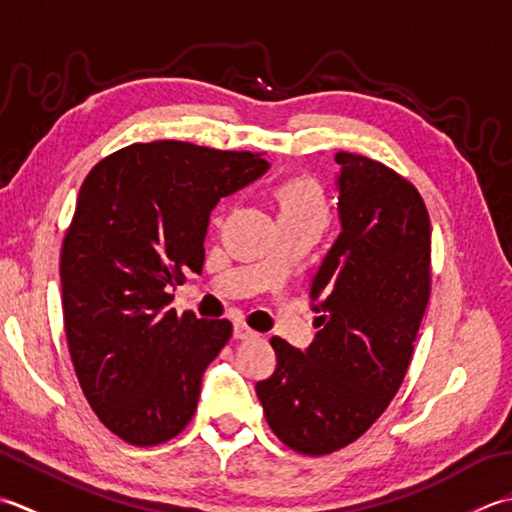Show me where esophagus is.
Masks as SVG:
<instances>
[{"mask_svg":"<svg viewBox=\"0 0 512 512\" xmlns=\"http://www.w3.org/2000/svg\"><path fill=\"white\" fill-rule=\"evenodd\" d=\"M256 336H258V333L249 329L245 322H241V320L234 322V338L236 340H249V338H256Z\"/></svg>","mask_w":512,"mask_h":512,"instance_id":"34e87169","label":"esophagus"}]
</instances>
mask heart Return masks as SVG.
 <instances>
[{"label":"heart","mask_w":512,"mask_h":512,"mask_svg":"<svg viewBox=\"0 0 512 512\" xmlns=\"http://www.w3.org/2000/svg\"><path fill=\"white\" fill-rule=\"evenodd\" d=\"M280 201V216H305V214H320L327 216L325 198L318 183L311 179H291L278 187Z\"/></svg>","instance_id":"obj_1"}]
</instances>
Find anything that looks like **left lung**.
I'll use <instances>...</instances> for the list:
<instances>
[{
  "label": "left lung",
  "mask_w": 512,
  "mask_h": 512,
  "mask_svg": "<svg viewBox=\"0 0 512 512\" xmlns=\"http://www.w3.org/2000/svg\"><path fill=\"white\" fill-rule=\"evenodd\" d=\"M340 234L309 287L305 351L271 338L276 371L256 395L278 440L302 455L340 451L387 409L411 364L431 296V221L387 165L338 152Z\"/></svg>",
  "instance_id": "obj_1"
}]
</instances>
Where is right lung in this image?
I'll return each instance as SVG.
<instances>
[{
  "label": "right lung",
  "instance_id": "add662e5",
  "mask_svg": "<svg viewBox=\"0 0 512 512\" xmlns=\"http://www.w3.org/2000/svg\"><path fill=\"white\" fill-rule=\"evenodd\" d=\"M267 170L260 154L152 141L83 181L61 247L64 327L83 395L123 442H168L192 420L232 322L176 316L170 287L203 271L216 203Z\"/></svg>",
  "mask_w": 512,
  "mask_h": 512
}]
</instances>
